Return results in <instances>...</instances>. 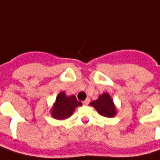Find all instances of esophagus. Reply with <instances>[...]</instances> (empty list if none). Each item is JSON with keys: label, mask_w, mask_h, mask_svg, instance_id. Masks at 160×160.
Here are the masks:
<instances>
[{"label": "esophagus", "mask_w": 160, "mask_h": 160, "mask_svg": "<svg viewBox=\"0 0 160 160\" xmlns=\"http://www.w3.org/2000/svg\"><path fill=\"white\" fill-rule=\"evenodd\" d=\"M89 103H90V98H87V99L83 102V104H85V105H87Z\"/></svg>", "instance_id": "1"}]
</instances>
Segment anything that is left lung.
I'll return each instance as SVG.
<instances>
[{"instance_id": "1", "label": "left lung", "mask_w": 160, "mask_h": 160, "mask_svg": "<svg viewBox=\"0 0 160 160\" xmlns=\"http://www.w3.org/2000/svg\"><path fill=\"white\" fill-rule=\"evenodd\" d=\"M90 104L103 117L113 118L117 115V109L110 94L107 92L99 95L97 100L91 102Z\"/></svg>"}]
</instances>
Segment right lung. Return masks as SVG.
Masks as SVG:
<instances>
[{"instance_id": "1", "label": "right lung", "mask_w": 160, "mask_h": 160, "mask_svg": "<svg viewBox=\"0 0 160 160\" xmlns=\"http://www.w3.org/2000/svg\"><path fill=\"white\" fill-rule=\"evenodd\" d=\"M74 95L67 96L64 92H60L51 109V116L57 120H63L70 118L75 108L81 105Z\"/></svg>"}]
</instances>
